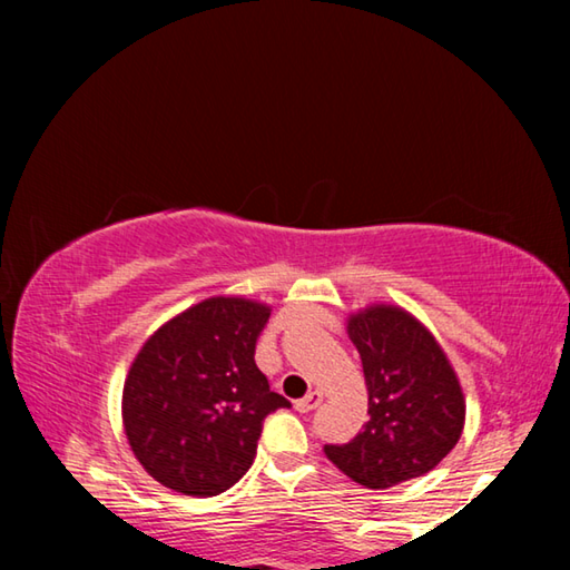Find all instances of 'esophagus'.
I'll list each match as a JSON object with an SVG mask.
<instances>
[{
  "label": "esophagus",
  "mask_w": 570,
  "mask_h": 570,
  "mask_svg": "<svg viewBox=\"0 0 570 570\" xmlns=\"http://www.w3.org/2000/svg\"><path fill=\"white\" fill-rule=\"evenodd\" d=\"M322 400H324V394H322L320 390H314V392H308L306 397L296 400V402H294V407H296V412H312V410L320 407V402H322Z\"/></svg>",
  "instance_id": "1"
}]
</instances>
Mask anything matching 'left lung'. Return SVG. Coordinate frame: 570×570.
Returning a JSON list of instances; mask_svg holds the SVG:
<instances>
[{"label": "left lung", "mask_w": 570, "mask_h": 570, "mask_svg": "<svg viewBox=\"0 0 570 570\" xmlns=\"http://www.w3.org/2000/svg\"><path fill=\"white\" fill-rule=\"evenodd\" d=\"M346 334L362 360L370 420L346 445H324V455L372 490L428 475L465 428L455 366L435 334L402 306H364L346 316Z\"/></svg>", "instance_id": "obj_1"}]
</instances>
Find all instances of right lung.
Listing matches in <instances>:
<instances>
[{
  "label": "right lung",
  "instance_id": "obj_1",
  "mask_svg": "<svg viewBox=\"0 0 570 570\" xmlns=\"http://www.w3.org/2000/svg\"><path fill=\"white\" fill-rule=\"evenodd\" d=\"M272 306L210 296L153 332L128 370L122 428L153 480L210 498L246 475L266 414L292 407L254 362Z\"/></svg>",
  "mask_w": 570,
  "mask_h": 570
}]
</instances>
